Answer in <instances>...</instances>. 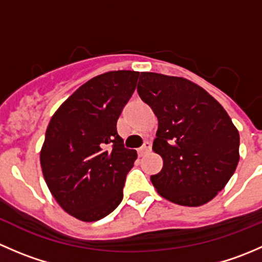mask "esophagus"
Returning <instances> with one entry per match:
<instances>
[{"mask_svg":"<svg viewBox=\"0 0 262 262\" xmlns=\"http://www.w3.org/2000/svg\"><path fill=\"white\" fill-rule=\"evenodd\" d=\"M150 148H152V144H150V142L146 141V142H144V143H143V146H142V147L139 148V149H138L139 155H141V156H143L144 153L149 152V150H150Z\"/></svg>","mask_w":262,"mask_h":262,"instance_id":"esophagus-1","label":"esophagus"}]
</instances>
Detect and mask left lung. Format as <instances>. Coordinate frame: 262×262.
<instances>
[{
    "instance_id": "left-lung-1",
    "label": "left lung",
    "mask_w": 262,
    "mask_h": 262,
    "mask_svg": "<svg viewBox=\"0 0 262 262\" xmlns=\"http://www.w3.org/2000/svg\"><path fill=\"white\" fill-rule=\"evenodd\" d=\"M137 90L158 119L152 149L163 158V167L150 176L153 186L185 207L212 200L239 160V134L226 110L204 89L181 77L142 72Z\"/></svg>"
}]
</instances>
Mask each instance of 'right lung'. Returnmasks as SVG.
Segmentation results:
<instances>
[{"label":"right lung","mask_w":262,"mask_h":262,"mask_svg":"<svg viewBox=\"0 0 262 262\" xmlns=\"http://www.w3.org/2000/svg\"><path fill=\"white\" fill-rule=\"evenodd\" d=\"M138 77L134 71L96 76L50 119L40 152L41 170L54 199L75 218L99 221L123 200L137 152L124 147L116 123Z\"/></svg>","instance_id":"1"}]
</instances>
